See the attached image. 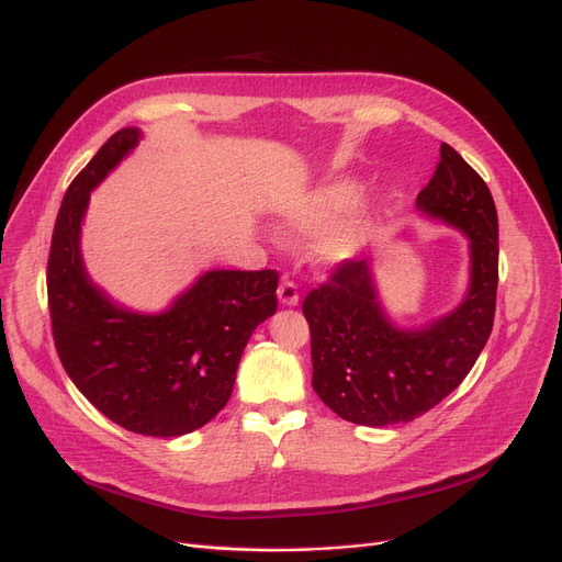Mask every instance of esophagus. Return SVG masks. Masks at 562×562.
<instances>
[{
	"mask_svg": "<svg viewBox=\"0 0 562 562\" xmlns=\"http://www.w3.org/2000/svg\"><path fill=\"white\" fill-rule=\"evenodd\" d=\"M278 301H280L284 307H296V305H299V286L293 284L291 280H284V282L278 286Z\"/></svg>",
	"mask_w": 562,
	"mask_h": 562,
	"instance_id": "1",
	"label": "esophagus"
}]
</instances>
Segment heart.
I'll list each match as a JSON object with an SVG mask.
<instances>
[{
	"label": "heart",
	"mask_w": 562,
	"mask_h": 562,
	"mask_svg": "<svg viewBox=\"0 0 562 562\" xmlns=\"http://www.w3.org/2000/svg\"><path fill=\"white\" fill-rule=\"evenodd\" d=\"M360 198V182L352 177H335L316 184L280 214V227L291 239H312L314 257L326 271H339L358 261L375 225V210Z\"/></svg>",
	"instance_id": "obj_1"
}]
</instances>
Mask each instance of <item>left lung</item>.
Instances as JSON below:
<instances>
[{"instance_id": "obj_1", "label": "left lung", "mask_w": 562, "mask_h": 562, "mask_svg": "<svg viewBox=\"0 0 562 562\" xmlns=\"http://www.w3.org/2000/svg\"><path fill=\"white\" fill-rule=\"evenodd\" d=\"M417 210L469 239V284L456 310L403 328L382 305L373 259H358L310 291L312 387L346 422L407 424L445 401L476 364L494 323L498 218L483 177L441 143Z\"/></svg>"}]
</instances>
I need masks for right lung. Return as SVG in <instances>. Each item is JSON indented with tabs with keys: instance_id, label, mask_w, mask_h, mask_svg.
Instances as JSON below:
<instances>
[{
	"instance_id": "obj_1",
	"label": "right lung",
	"mask_w": 562,
	"mask_h": 562,
	"mask_svg": "<svg viewBox=\"0 0 562 562\" xmlns=\"http://www.w3.org/2000/svg\"><path fill=\"white\" fill-rule=\"evenodd\" d=\"M115 132L68 187L47 261L52 335L77 390L138 435L180 437L225 407L252 330L278 310L276 271H204L157 314L117 305L86 271L81 223L91 191L140 140Z\"/></svg>"
}]
</instances>
